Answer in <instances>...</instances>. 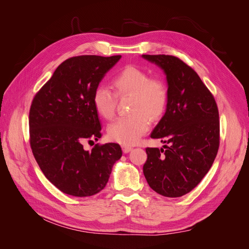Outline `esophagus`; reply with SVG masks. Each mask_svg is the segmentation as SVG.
I'll return each mask as SVG.
<instances>
[{
  "instance_id": "obj_1",
  "label": "esophagus",
  "mask_w": 249,
  "mask_h": 249,
  "mask_svg": "<svg viewBox=\"0 0 249 249\" xmlns=\"http://www.w3.org/2000/svg\"><path fill=\"white\" fill-rule=\"evenodd\" d=\"M132 149H133V147H132V146H129V145H123V152H124V154L131 152Z\"/></svg>"
}]
</instances>
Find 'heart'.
I'll return each mask as SVG.
<instances>
[{
    "mask_svg": "<svg viewBox=\"0 0 249 249\" xmlns=\"http://www.w3.org/2000/svg\"><path fill=\"white\" fill-rule=\"evenodd\" d=\"M112 90L99 85L93 91L92 104L97 114L105 119L115 115L117 96L131 95V114L117 118L108 126L111 140L124 145L135 144L149 129V118L162 116L168 102V90L164 81L149 74L139 67L129 65L120 71L112 81Z\"/></svg>",
    "mask_w": 249,
    "mask_h": 249,
    "instance_id": "1",
    "label": "heart"
}]
</instances>
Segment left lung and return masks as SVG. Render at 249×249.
<instances>
[{"mask_svg":"<svg viewBox=\"0 0 249 249\" xmlns=\"http://www.w3.org/2000/svg\"><path fill=\"white\" fill-rule=\"evenodd\" d=\"M166 73L168 102L150 137L166 143L146 147L143 173L149 187L166 197L189 193L203 178L220 143L219 112L212 92L192 67L170 55H142Z\"/></svg>","mask_w":249,"mask_h":249,"instance_id":"1","label":"left lung"}]
</instances>
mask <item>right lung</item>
<instances>
[{"label":"right lung","instance_id":"1","mask_svg":"<svg viewBox=\"0 0 249 249\" xmlns=\"http://www.w3.org/2000/svg\"><path fill=\"white\" fill-rule=\"evenodd\" d=\"M120 58L82 55L66 59L32 101L30 146L43 175L63 193L78 197L99 193L123 155L117 143H96L91 152L83 147L102 137L92 94Z\"/></svg>","mask_w":249,"mask_h":249}]
</instances>
